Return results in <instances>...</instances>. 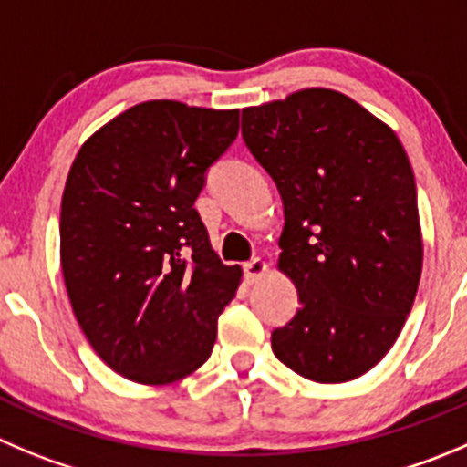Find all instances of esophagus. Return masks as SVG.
Returning a JSON list of instances; mask_svg holds the SVG:
<instances>
[{
    "label": "esophagus",
    "instance_id": "esophagus-1",
    "mask_svg": "<svg viewBox=\"0 0 467 467\" xmlns=\"http://www.w3.org/2000/svg\"><path fill=\"white\" fill-rule=\"evenodd\" d=\"M265 273H268V264H265L264 259H259V256L245 264V277L250 279V282H259Z\"/></svg>",
    "mask_w": 467,
    "mask_h": 467
}]
</instances>
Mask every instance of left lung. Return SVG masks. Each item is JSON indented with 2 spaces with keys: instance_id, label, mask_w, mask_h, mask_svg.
I'll use <instances>...</instances> for the list:
<instances>
[{
  "instance_id": "obj_1",
  "label": "left lung",
  "mask_w": 467,
  "mask_h": 467,
  "mask_svg": "<svg viewBox=\"0 0 467 467\" xmlns=\"http://www.w3.org/2000/svg\"><path fill=\"white\" fill-rule=\"evenodd\" d=\"M243 140L277 183V259L300 307L270 337L314 383H348L388 355L421 277L410 160L388 123L335 88L309 87L243 109Z\"/></svg>"
}]
</instances>
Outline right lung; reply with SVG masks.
I'll return each mask as SVG.
<instances>
[{
  "label": "right lung",
  "mask_w": 467,
  "mask_h": 467,
  "mask_svg": "<svg viewBox=\"0 0 467 467\" xmlns=\"http://www.w3.org/2000/svg\"><path fill=\"white\" fill-rule=\"evenodd\" d=\"M236 135L238 109L146 100L98 128L70 164L59 222L70 307L98 358L132 383L197 371L241 286V265L222 264L194 208Z\"/></svg>",
  "instance_id": "right-lung-1"
}]
</instances>
